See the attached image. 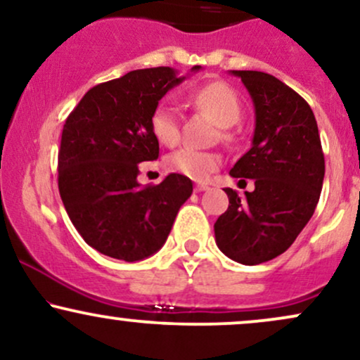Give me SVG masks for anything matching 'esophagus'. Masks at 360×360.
Masks as SVG:
<instances>
[{"instance_id":"esophagus-1","label":"esophagus","mask_w":360,"mask_h":360,"mask_svg":"<svg viewBox=\"0 0 360 360\" xmlns=\"http://www.w3.org/2000/svg\"><path fill=\"white\" fill-rule=\"evenodd\" d=\"M194 189H196V193L206 191V189H208V184H203V183H198L196 186H194Z\"/></svg>"}]
</instances>
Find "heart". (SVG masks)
Wrapping results in <instances>:
<instances>
[{"label":"heart","mask_w":360,"mask_h":360,"mask_svg":"<svg viewBox=\"0 0 360 360\" xmlns=\"http://www.w3.org/2000/svg\"><path fill=\"white\" fill-rule=\"evenodd\" d=\"M189 101L196 108L212 115L220 127H232L240 120L242 106L235 91L225 82H210L189 94ZM150 127L155 139L164 146H174L179 140V117L171 103L164 101L154 110ZM220 157L213 152L183 147L167 157V167L172 172L183 174L189 179L205 181L220 166Z\"/></svg>","instance_id":"b5f03b06"}]
</instances>
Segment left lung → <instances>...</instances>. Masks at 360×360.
Wrapping results in <instances>:
<instances>
[{"instance_id":"left-lung-1","label":"left lung","mask_w":360,"mask_h":360,"mask_svg":"<svg viewBox=\"0 0 360 360\" xmlns=\"http://www.w3.org/2000/svg\"><path fill=\"white\" fill-rule=\"evenodd\" d=\"M230 74L240 77L255 110L252 147L230 176L254 179L255 189L242 200L225 189L229 210L214 223V238L226 257L255 266L286 252L313 217L325 157L315 115L296 91L266 72Z\"/></svg>"}]
</instances>
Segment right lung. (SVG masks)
<instances>
[{"label": "right lung", "mask_w": 360, "mask_h": 360, "mask_svg": "<svg viewBox=\"0 0 360 360\" xmlns=\"http://www.w3.org/2000/svg\"><path fill=\"white\" fill-rule=\"evenodd\" d=\"M194 65L191 72L200 71ZM172 68L130 71L91 88L62 128L59 193L72 225L88 245L108 257L135 262L167 240L193 183L169 174L142 186L139 164L159 157L150 127L164 94L181 84Z\"/></svg>", "instance_id": "obj_1"}]
</instances>
